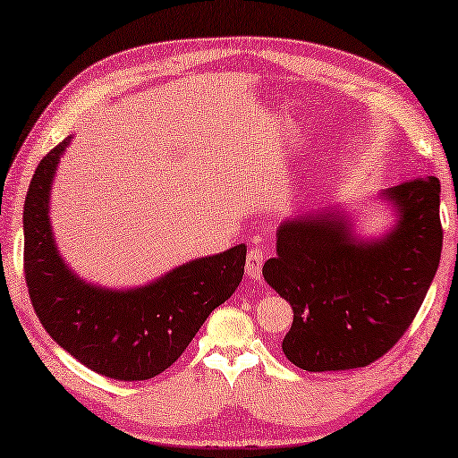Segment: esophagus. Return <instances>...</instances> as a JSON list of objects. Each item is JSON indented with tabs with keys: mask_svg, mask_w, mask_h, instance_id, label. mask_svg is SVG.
Here are the masks:
<instances>
[{
	"mask_svg": "<svg viewBox=\"0 0 458 458\" xmlns=\"http://www.w3.org/2000/svg\"><path fill=\"white\" fill-rule=\"evenodd\" d=\"M264 261H266V250L264 247H251L250 251H247V266H245V272L250 276L251 280H259L261 278V267H264Z\"/></svg>",
	"mask_w": 458,
	"mask_h": 458,
	"instance_id": "34e87169",
	"label": "esophagus"
}]
</instances>
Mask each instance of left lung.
Segmentation results:
<instances>
[{
	"mask_svg": "<svg viewBox=\"0 0 458 458\" xmlns=\"http://www.w3.org/2000/svg\"><path fill=\"white\" fill-rule=\"evenodd\" d=\"M381 197L398 223L363 242L339 211L284 221L264 278L288 300L294 320L282 341L304 371L365 367L398 343L422 306L442 251L437 176L392 186Z\"/></svg>",
	"mask_w": 458,
	"mask_h": 458,
	"instance_id": "obj_1",
	"label": "left lung"
}]
</instances>
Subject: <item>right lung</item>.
I'll list each match as a JSON object with an SVG mask.
<instances>
[{
    "instance_id": "add662e5",
    "label": "right lung",
    "mask_w": 458,
    "mask_h": 458,
    "mask_svg": "<svg viewBox=\"0 0 458 458\" xmlns=\"http://www.w3.org/2000/svg\"><path fill=\"white\" fill-rule=\"evenodd\" d=\"M71 136L40 160L24 202V272L42 327L95 373L144 381L184 353L216 306L243 278L245 245L192 259L152 284L109 290L82 282L56 250L48 202L52 178Z\"/></svg>"
}]
</instances>
